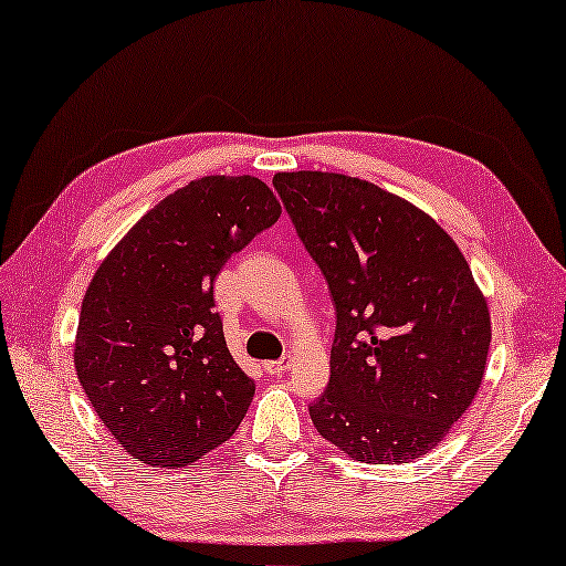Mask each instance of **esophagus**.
<instances>
[{
    "label": "esophagus",
    "instance_id": "1",
    "mask_svg": "<svg viewBox=\"0 0 566 566\" xmlns=\"http://www.w3.org/2000/svg\"><path fill=\"white\" fill-rule=\"evenodd\" d=\"M263 368L268 370L271 376H283L285 370L291 368V358H281V360H268V364H263Z\"/></svg>",
    "mask_w": 566,
    "mask_h": 566
}]
</instances>
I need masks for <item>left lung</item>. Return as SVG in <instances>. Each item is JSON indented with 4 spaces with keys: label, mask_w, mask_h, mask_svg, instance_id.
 <instances>
[{
    "label": "left lung",
    "mask_w": 566,
    "mask_h": 566,
    "mask_svg": "<svg viewBox=\"0 0 566 566\" xmlns=\"http://www.w3.org/2000/svg\"><path fill=\"white\" fill-rule=\"evenodd\" d=\"M273 185L336 303L313 426L364 464L423 457L486 370L492 318L467 258L431 216L368 180L298 170Z\"/></svg>",
    "instance_id": "8db88e82"
}]
</instances>
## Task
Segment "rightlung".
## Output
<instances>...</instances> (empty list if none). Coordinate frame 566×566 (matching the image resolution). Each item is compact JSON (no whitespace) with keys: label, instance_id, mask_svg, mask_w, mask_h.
Here are the masks:
<instances>
[{"label":"right lung","instance_id":"add662e5","mask_svg":"<svg viewBox=\"0 0 566 566\" xmlns=\"http://www.w3.org/2000/svg\"><path fill=\"white\" fill-rule=\"evenodd\" d=\"M277 218L263 180L208 175L147 210L92 275L74 368L99 421L143 464H192L243 421L255 384L230 356L212 281Z\"/></svg>","mask_w":566,"mask_h":566}]
</instances>
